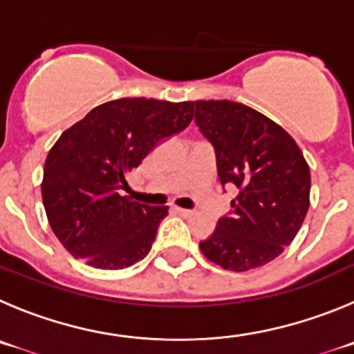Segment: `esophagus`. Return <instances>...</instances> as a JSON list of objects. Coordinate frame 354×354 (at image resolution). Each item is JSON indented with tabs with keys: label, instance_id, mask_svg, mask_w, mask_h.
Here are the masks:
<instances>
[{
	"label": "esophagus",
	"instance_id": "34e87169",
	"mask_svg": "<svg viewBox=\"0 0 354 354\" xmlns=\"http://www.w3.org/2000/svg\"><path fill=\"white\" fill-rule=\"evenodd\" d=\"M173 211H174V213H176V214H180V216H185V218H187V216H192V214H194V211L183 209V207H178V206H174Z\"/></svg>",
	"mask_w": 354,
	"mask_h": 354
}]
</instances>
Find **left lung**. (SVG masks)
<instances>
[{
    "label": "left lung",
    "mask_w": 354,
    "mask_h": 354,
    "mask_svg": "<svg viewBox=\"0 0 354 354\" xmlns=\"http://www.w3.org/2000/svg\"><path fill=\"white\" fill-rule=\"evenodd\" d=\"M196 124L214 147L222 185L239 190L201 252L234 272L266 266L295 239L309 209L306 158L281 125L241 102L196 101Z\"/></svg>",
    "instance_id": "8db88e82"
}]
</instances>
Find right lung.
I'll use <instances>...</instances> for the list:
<instances>
[{
    "mask_svg": "<svg viewBox=\"0 0 354 354\" xmlns=\"http://www.w3.org/2000/svg\"><path fill=\"white\" fill-rule=\"evenodd\" d=\"M192 118V101L122 97L62 132L45 160L41 197L52 230L75 259L118 270L148 255L169 207L140 204L120 190L155 145Z\"/></svg>",
    "mask_w": 354,
    "mask_h": 354,
    "instance_id": "right-lung-1",
    "label": "right lung"
}]
</instances>
